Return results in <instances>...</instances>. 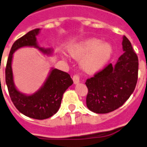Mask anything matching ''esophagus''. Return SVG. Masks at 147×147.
I'll use <instances>...</instances> for the list:
<instances>
[{
    "label": "esophagus",
    "mask_w": 147,
    "mask_h": 147,
    "mask_svg": "<svg viewBox=\"0 0 147 147\" xmlns=\"http://www.w3.org/2000/svg\"><path fill=\"white\" fill-rule=\"evenodd\" d=\"M72 80H73L75 84H78V83L80 82V76H79L78 74H75V75H74L73 77H72Z\"/></svg>",
    "instance_id": "obj_1"
}]
</instances>
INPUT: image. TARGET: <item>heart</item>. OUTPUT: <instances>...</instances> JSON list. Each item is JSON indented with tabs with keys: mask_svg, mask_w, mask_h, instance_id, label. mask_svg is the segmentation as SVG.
Listing matches in <instances>:
<instances>
[{
	"mask_svg": "<svg viewBox=\"0 0 147 147\" xmlns=\"http://www.w3.org/2000/svg\"><path fill=\"white\" fill-rule=\"evenodd\" d=\"M100 43L98 39L90 38L70 47L69 52L75 58L86 54L81 61V67L86 72H95L105 64L112 54V47L109 43Z\"/></svg>",
	"mask_w": 147,
	"mask_h": 147,
	"instance_id": "b5f03b06",
	"label": "heart"
}]
</instances>
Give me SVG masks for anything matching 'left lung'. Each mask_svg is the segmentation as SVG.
I'll return each mask as SVG.
<instances>
[{
    "instance_id": "left-lung-1",
    "label": "left lung",
    "mask_w": 147,
    "mask_h": 147,
    "mask_svg": "<svg viewBox=\"0 0 147 147\" xmlns=\"http://www.w3.org/2000/svg\"><path fill=\"white\" fill-rule=\"evenodd\" d=\"M123 50L117 63H112L88 78L86 106L88 109L99 114L115 110L128 100L135 90L138 75V58L132 44L123 36Z\"/></svg>"
}]
</instances>
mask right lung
Here are the masks:
<instances>
[{"instance_id":"add662e5","label":"right lung","mask_w":147,"mask_h":147,"mask_svg":"<svg viewBox=\"0 0 147 147\" xmlns=\"http://www.w3.org/2000/svg\"><path fill=\"white\" fill-rule=\"evenodd\" d=\"M39 31L40 29H33L15 40L7 59L5 75L10 98L18 110L29 118L43 120L50 118L58 112L63 93L73 84V81L67 72L54 69L51 71L43 87L35 94L25 95L16 89L12 71V55L15 51L23 47H35L45 54L51 52L49 49L38 47L36 36Z\"/></svg>"}]
</instances>
